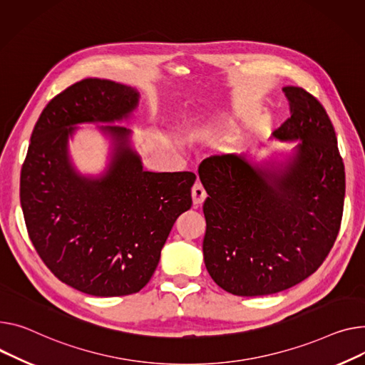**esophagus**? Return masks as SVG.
Here are the masks:
<instances>
[{"label":"esophagus","mask_w":365,"mask_h":365,"mask_svg":"<svg viewBox=\"0 0 365 365\" xmlns=\"http://www.w3.org/2000/svg\"><path fill=\"white\" fill-rule=\"evenodd\" d=\"M207 198V192L204 189V186L201 185V182H197L192 187V201L193 205H201L204 202V200Z\"/></svg>","instance_id":"esophagus-1"}]
</instances>
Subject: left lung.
Wrapping results in <instances>:
<instances>
[{
  "label": "left lung",
  "instance_id": "left-lung-1",
  "mask_svg": "<svg viewBox=\"0 0 365 365\" xmlns=\"http://www.w3.org/2000/svg\"><path fill=\"white\" fill-rule=\"evenodd\" d=\"M283 92L290 117L273 136L301 140L286 165L264 168L223 154L198 168L208 193L204 262L212 280L237 297L301 283L323 264L341 229L345 167L331 121L305 89Z\"/></svg>",
  "mask_w": 365,
  "mask_h": 365
}]
</instances>
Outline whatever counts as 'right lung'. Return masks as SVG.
Masks as SVG:
<instances>
[{
  "label": "right lung",
  "mask_w": 365,
  "mask_h": 365,
  "mask_svg": "<svg viewBox=\"0 0 365 365\" xmlns=\"http://www.w3.org/2000/svg\"><path fill=\"white\" fill-rule=\"evenodd\" d=\"M136 89L83 79L46 104L20 175V204L32 244L51 273L92 297L136 294L153 277L176 218L192 205L190 172H145L130 130L101 126L113 153L101 178L81 176L68 138L81 123H114L136 108Z\"/></svg>",
  "instance_id": "obj_1"
}]
</instances>
